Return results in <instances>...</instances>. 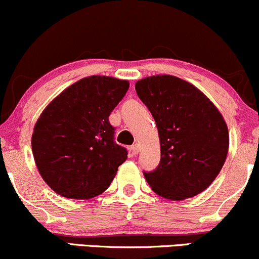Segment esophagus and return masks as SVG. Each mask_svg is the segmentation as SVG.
Instances as JSON below:
<instances>
[{"mask_svg": "<svg viewBox=\"0 0 259 259\" xmlns=\"http://www.w3.org/2000/svg\"><path fill=\"white\" fill-rule=\"evenodd\" d=\"M130 151L132 152L133 156H136V154H138V152H140V146H138V145H133V146H131Z\"/></svg>", "mask_w": 259, "mask_h": 259, "instance_id": "obj_1", "label": "esophagus"}]
</instances>
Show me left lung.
Wrapping results in <instances>:
<instances>
[{
    "label": "left lung",
    "mask_w": 259,
    "mask_h": 259,
    "mask_svg": "<svg viewBox=\"0 0 259 259\" xmlns=\"http://www.w3.org/2000/svg\"><path fill=\"white\" fill-rule=\"evenodd\" d=\"M136 92L153 116L161 142L158 167L143 172L152 191L172 201L203 192L227 158L222 114L193 84L169 74L140 79Z\"/></svg>",
    "instance_id": "left-lung-1"
}]
</instances>
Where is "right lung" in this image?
<instances>
[{
  "label": "right lung",
  "mask_w": 259,
  "mask_h": 259,
  "mask_svg": "<svg viewBox=\"0 0 259 259\" xmlns=\"http://www.w3.org/2000/svg\"><path fill=\"white\" fill-rule=\"evenodd\" d=\"M128 87V81L113 77H86L42 112L34 124L32 152L39 175L56 193L86 199L111 185L127 149L114 142L108 117Z\"/></svg>",
  "instance_id": "add662e5"
}]
</instances>
